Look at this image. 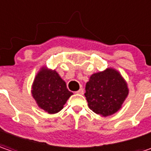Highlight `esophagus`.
I'll use <instances>...</instances> for the list:
<instances>
[{
	"label": "esophagus",
	"instance_id": "esophagus-1",
	"mask_svg": "<svg viewBox=\"0 0 151 151\" xmlns=\"http://www.w3.org/2000/svg\"><path fill=\"white\" fill-rule=\"evenodd\" d=\"M76 93H78V94H83V88H81L80 89H78V91L76 92Z\"/></svg>",
	"mask_w": 151,
	"mask_h": 151
}]
</instances>
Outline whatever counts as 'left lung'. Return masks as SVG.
I'll return each instance as SVG.
<instances>
[{"mask_svg":"<svg viewBox=\"0 0 151 151\" xmlns=\"http://www.w3.org/2000/svg\"><path fill=\"white\" fill-rule=\"evenodd\" d=\"M85 90L89 109L104 117L116 113L129 93L125 80L113 68L92 74L86 83Z\"/></svg>","mask_w":151,"mask_h":151,"instance_id":"8db88e82","label":"left lung"}]
</instances>
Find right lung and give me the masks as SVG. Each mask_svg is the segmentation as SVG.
<instances>
[{
    "label": "right lung",
    "mask_w": 151,
    "mask_h": 151,
    "mask_svg": "<svg viewBox=\"0 0 151 151\" xmlns=\"http://www.w3.org/2000/svg\"><path fill=\"white\" fill-rule=\"evenodd\" d=\"M32 88V96L38 107L48 114L62 110L67 100L73 95L59 74L46 67L42 68L36 75Z\"/></svg>",
    "instance_id": "1"
}]
</instances>
